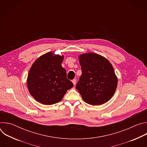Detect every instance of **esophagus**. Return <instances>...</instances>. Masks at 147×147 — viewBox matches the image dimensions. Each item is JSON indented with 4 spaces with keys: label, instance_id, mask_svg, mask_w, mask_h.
Returning a JSON list of instances; mask_svg holds the SVG:
<instances>
[{
    "label": "esophagus",
    "instance_id": "obj_1",
    "mask_svg": "<svg viewBox=\"0 0 147 147\" xmlns=\"http://www.w3.org/2000/svg\"><path fill=\"white\" fill-rule=\"evenodd\" d=\"M72 82L73 83V84L75 86V85H76V79L73 80H72Z\"/></svg>",
    "mask_w": 147,
    "mask_h": 147
}]
</instances>
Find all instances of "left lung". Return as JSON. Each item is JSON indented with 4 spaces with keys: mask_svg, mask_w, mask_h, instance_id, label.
Wrapping results in <instances>:
<instances>
[{
    "mask_svg": "<svg viewBox=\"0 0 147 147\" xmlns=\"http://www.w3.org/2000/svg\"><path fill=\"white\" fill-rule=\"evenodd\" d=\"M78 59L82 74L76 88L82 99L94 106L106 103L117 86L112 65L105 57L95 53L82 54Z\"/></svg>",
    "mask_w": 147,
    "mask_h": 147,
    "instance_id": "8db88e82",
    "label": "left lung"
}]
</instances>
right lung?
<instances>
[{"mask_svg": "<svg viewBox=\"0 0 147 147\" xmlns=\"http://www.w3.org/2000/svg\"><path fill=\"white\" fill-rule=\"evenodd\" d=\"M63 58V55L50 52L40 56L32 65L28 74L27 87L38 102L48 105L56 103L73 87L61 66Z\"/></svg>", "mask_w": 147, "mask_h": 147, "instance_id": "right-lung-1", "label": "right lung"}]
</instances>
